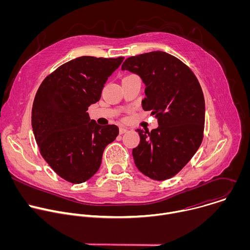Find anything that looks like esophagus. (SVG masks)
Masks as SVG:
<instances>
[{
    "label": "esophagus",
    "instance_id": "34e87169",
    "mask_svg": "<svg viewBox=\"0 0 250 250\" xmlns=\"http://www.w3.org/2000/svg\"><path fill=\"white\" fill-rule=\"evenodd\" d=\"M126 131H127V128H126V127H125V126H121V127H120V133H121V134L125 133Z\"/></svg>",
    "mask_w": 250,
    "mask_h": 250
}]
</instances>
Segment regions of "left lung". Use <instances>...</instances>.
I'll return each mask as SVG.
<instances>
[{"mask_svg":"<svg viewBox=\"0 0 250 250\" xmlns=\"http://www.w3.org/2000/svg\"><path fill=\"white\" fill-rule=\"evenodd\" d=\"M122 70L136 74L146 86L142 109L155 116L158 127L137 128L132 149L135 166L150 179L163 181L179 172L199 149L205 125V99L194 73L182 61L152 51L128 57Z\"/></svg>","mask_w":250,"mask_h":250,"instance_id":"left-lung-1","label":"left lung"}]
</instances>
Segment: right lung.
<instances>
[{
    "label": "right lung",
    "instance_id": "right-lung-1",
    "mask_svg": "<svg viewBox=\"0 0 250 250\" xmlns=\"http://www.w3.org/2000/svg\"><path fill=\"white\" fill-rule=\"evenodd\" d=\"M124 57L82 56L48 75L35 95L31 125L41 153L68 182L80 184L99 170L103 152L119 135L115 125H99L88 108Z\"/></svg>",
    "mask_w": 250,
    "mask_h": 250
}]
</instances>
